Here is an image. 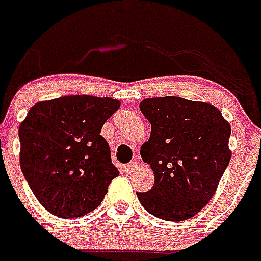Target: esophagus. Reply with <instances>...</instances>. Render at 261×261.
Segmentation results:
<instances>
[{
	"instance_id": "1",
	"label": "esophagus",
	"mask_w": 261,
	"mask_h": 261,
	"mask_svg": "<svg viewBox=\"0 0 261 261\" xmlns=\"http://www.w3.org/2000/svg\"><path fill=\"white\" fill-rule=\"evenodd\" d=\"M124 168H125V171H126V172H133V171L139 168V163H137V162H130V163L126 164Z\"/></svg>"
}]
</instances>
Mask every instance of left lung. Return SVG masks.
I'll list each match as a JSON object with an SVG mask.
<instances>
[{
    "label": "left lung",
    "mask_w": 261,
    "mask_h": 261,
    "mask_svg": "<svg viewBox=\"0 0 261 261\" xmlns=\"http://www.w3.org/2000/svg\"><path fill=\"white\" fill-rule=\"evenodd\" d=\"M140 110L151 122L140 153L155 183L137 198L158 218L189 220L212 199L230 162V125L216 106L180 97L147 98Z\"/></svg>",
    "instance_id": "8db88e82"
}]
</instances>
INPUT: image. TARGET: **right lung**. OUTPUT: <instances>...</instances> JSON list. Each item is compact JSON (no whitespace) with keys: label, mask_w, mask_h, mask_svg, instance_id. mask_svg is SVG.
<instances>
[{"label":"right lung","mask_w":261,"mask_h":261,"mask_svg":"<svg viewBox=\"0 0 261 261\" xmlns=\"http://www.w3.org/2000/svg\"><path fill=\"white\" fill-rule=\"evenodd\" d=\"M118 108L117 99L91 95H67L31 108L18 129L20 166L49 213L74 218L101 205L120 172L99 133Z\"/></svg>","instance_id":"obj_1"}]
</instances>
